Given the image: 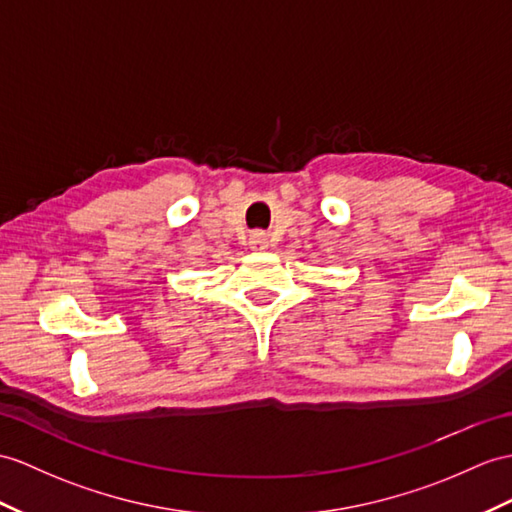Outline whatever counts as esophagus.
Instances as JSON below:
<instances>
[{
  "mask_svg": "<svg viewBox=\"0 0 512 512\" xmlns=\"http://www.w3.org/2000/svg\"><path fill=\"white\" fill-rule=\"evenodd\" d=\"M247 245H249V249H252V252H265V249L269 247L267 234L260 232V230H258V232H252V234H249Z\"/></svg>",
  "mask_w": 512,
  "mask_h": 512,
  "instance_id": "34e87169",
  "label": "esophagus"
}]
</instances>
